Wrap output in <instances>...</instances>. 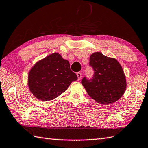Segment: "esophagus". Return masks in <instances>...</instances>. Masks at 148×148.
<instances>
[{
  "label": "esophagus",
  "instance_id": "34e87169",
  "mask_svg": "<svg viewBox=\"0 0 148 148\" xmlns=\"http://www.w3.org/2000/svg\"><path fill=\"white\" fill-rule=\"evenodd\" d=\"M76 74H77V79H78V80H80V79H81V77H82V73H81V72H77Z\"/></svg>",
  "mask_w": 148,
  "mask_h": 148
}]
</instances>
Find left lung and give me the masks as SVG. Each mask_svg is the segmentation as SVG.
Segmentation results:
<instances>
[{
	"instance_id": "left-lung-1",
	"label": "left lung",
	"mask_w": 148,
	"mask_h": 148,
	"mask_svg": "<svg viewBox=\"0 0 148 148\" xmlns=\"http://www.w3.org/2000/svg\"><path fill=\"white\" fill-rule=\"evenodd\" d=\"M89 61L93 76L90 79L85 76L82 80L88 95L101 104L107 105L119 100L126 88L125 76L120 64L101 52L90 55Z\"/></svg>"
}]
</instances>
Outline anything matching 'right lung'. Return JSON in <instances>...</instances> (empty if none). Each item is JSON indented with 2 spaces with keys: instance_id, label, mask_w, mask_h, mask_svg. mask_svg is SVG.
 <instances>
[{
  "instance_id": "add662e5",
  "label": "right lung",
  "mask_w": 148,
  "mask_h": 148,
  "mask_svg": "<svg viewBox=\"0 0 148 148\" xmlns=\"http://www.w3.org/2000/svg\"><path fill=\"white\" fill-rule=\"evenodd\" d=\"M77 79L69 61L58 53H53L37 62L30 70L28 87L37 99L48 101L61 95Z\"/></svg>"
}]
</instances>
